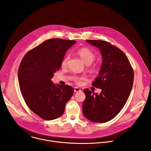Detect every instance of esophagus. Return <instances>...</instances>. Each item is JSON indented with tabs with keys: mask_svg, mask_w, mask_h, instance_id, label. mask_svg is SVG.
<instances>
[{
	"mask_svg": "<svg viewBox=\"0 0 151 151\" xmlns=\"http://www.w3.org/2000/svg\"><path fill=\"white\" fill-rule=\"evenodd\" d=\"M81 90L80 89L77 88V87H75V88H74V92H80Z\"/></svg>",
	"mask_w": 151,
	"mask_h": 151,
	"instance_id": "obj_1",
	"label": "esophagus"
}]
</instances>
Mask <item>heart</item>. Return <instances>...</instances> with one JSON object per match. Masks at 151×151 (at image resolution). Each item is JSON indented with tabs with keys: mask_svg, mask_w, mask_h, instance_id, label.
I'll list each match as a JSON object with an SVG mask.
<instances>
[{
	"mask_svg": "<svg viewBox=\"0 0 151 151\" xmlns=\"http://www.w3.org/2000/svg\"><path fill=\"white\" fill-rule=\"evenodd\" d=\"M78 54L80 55V58L82 59V60L84 61V62L87 65H90L93 62V61L96 59V54L95 53L91 50L90 49L88 48V47H82V48L79 50L77 51ZM69 59V55H67L63 59L61 65L62 67H65L67 65V62ZM84 78H78L76 77L75 78V81L78 83H80L81 81L83 80Z\"/></svg>",
	"mask_w": 151,
	"mask_h": 151,
	"instance_id": "obj_1",
	"label": "heart"
}]
</instances>
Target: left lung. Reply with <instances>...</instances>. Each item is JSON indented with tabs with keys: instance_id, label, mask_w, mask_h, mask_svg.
<instances>
[{
	"instance_id": "1",
	"label": "left lung",
	"mask_w": 151,
	"mask_h": 151,
	"mask_svg": "<svg viewBox=\"0 0 151 151\" xmlns=\"http://www.w3.org/2000/svg\"><path fill=\"white\" fill-rule=\"evenodd\" d=\"M99 49L102 65L92 86L101 89L98 94L85 89L83 113L89 121L103 123L113 119L124 106L130 96L134 79L133 70L125 54L110 43L86 40Z\"/></svg>"
}]
</instances>
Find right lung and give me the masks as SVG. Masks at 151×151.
I'll return each instance as SVG.
<instances>
[{"label":"right lung","instance_id":"right-lung-1","mask_svg":"<svg viewBox=\"0 0 151 151\" xmlns=\"http://www.w3.org/2000/svg\"><path fill=\"white\" fill-rule=\"evenodd\" d=\"M76 41L50 39L29 51L18 69L19 88L27 106L46 121L60 117L74 90L55 85L51 79L59 70L67 50Z\"/></svg>","mask_w":151,"mask_h":151}]
</instances>
